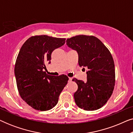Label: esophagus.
Instances as JSON below:
<instances>
[{
	"mask_svg": "<svg viewBox=\"0 0 133 133\" xmlns=\"http://www.w3.org/2000/svg\"><path fill=\"white\" fill-rule=\"evenodd\" d=\"M72 78L71 77H69V82H71L72 81Z\"/></svg>",
	"mask_w": 133,
	"mask_h": 133,
	"instance_id": "34e87169",
	"label": "esophagus"
}]
</instances>
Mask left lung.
Masks as SVG:
<instances>
[{
  "label": "left lung",
  "mask_w": 133,
  "mask_h": 133,
  "mask_svg": "<svg viewBox=\"0 0 133 133\" xmlns=\"http://www.w3.org/2000/svg\"><path fill=\"white\" fill-rule=\"evenodd\" d=\"M66 45L77 51L80 66H87V81L74 78L77 90L74 101L79 108L94 111L102 107L110 99L115 85V67L111 54L95 36L79 35L66 40Z\"/></svg>",
  "instance_id": "8db88e82"
}]
</instances>
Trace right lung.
Masks as SVG:
<instances>
[{
  "mask_svg": "<svg viewBox=\"0 0 133 133\" xmlns=\"http://www.w3.org/2000/svg\"><path fill=\"white\" fill-rule=\"evenodd\" d=\"M65 38L46 35L34 36L21 47L14 66L18 91L23 101L37 110H50L59 101L62 91L67 84L66 75H48L43 69L50 63L51 54L65 44Z\"/></svg>",
  "mask_w": 133,
  "mask_h": 133,
  "instance_id": "1",
  "label": "right lung"
}]
</instances>
